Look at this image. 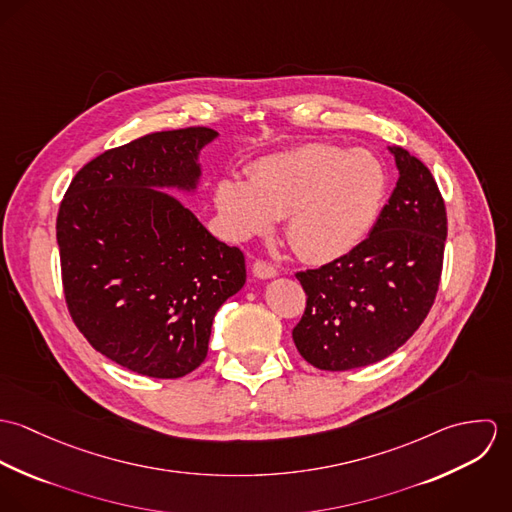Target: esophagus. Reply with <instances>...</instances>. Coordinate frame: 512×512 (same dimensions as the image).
<instances>
[{
	"instance_id": "1",
	"label": "esophagus",
	"mask_w": 512,
	"mask_h": 512,
	"mask_svg": "<svg viewBox=\"0 0 512 512\" xmlns=\"http://www.w3.org/2000/svg\"><path fill=\"white\" fill-rule=\"evenodd\" d=\"M252 276L258 278V280H272V278L278 276V270L274 266H270L268 262H264V260H256L252 264Z\"/></svg>"
}]
</instances>
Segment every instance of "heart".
<instances>
[{"label":"heart","mask_w":512,"mask_h":512,"mask_svg":"<svg viewBox=\"0 0 512 512\" xmlns=\"http://www.w3.org/2000/svg\"><path fill=\"white\" fill-rule=\"evenodd\" d=\"M386 195L382 163L365 149L307 144L258 159L248 181L220 179L213 191L234 240L268 234L286 219V236L307 262H331L357 248Z\"/></svg>","instance_id":"b5f03b06"}]
</instances>
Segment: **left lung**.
<instances>
[{
    "label": "left lung",
    "mask_w": 512,
    "mask_h": 512,
    "mask_svg": "<svg viewBox=\"0 0 512 512\" xmlns=\"http://www.w3.org/2000/svg\"><path fill=\"white\" fill-rule=\"evenodd\" d=\"M388 151L398 181L368 238L339 260L295 276L307 305L293 327V343L319 370L386 359L416 333L436 299L445 205L418 157L398 146Z\"/></svg>",
    "instance_id": "left-lung-1"
}]
</instances>
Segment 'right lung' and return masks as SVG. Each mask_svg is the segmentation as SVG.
Returning <instances> with one entry per match:
<instances>
[{"label": "right lung", "instance_id": "1", "mask_svg": "<svg viewBox=\"0 0 512 512\" xmlns=\"http://www.w3.org/2000/svg\"><path fill=\"white\" fill-rule=\"evenodd\" d=\"M219 132L149 134L76 175L57 217L69 311L88 343L132 372L179 378L207 359L213 317L246 282L244 256L171 193L197 195Z\"/></svg>", "mask_w": 512, "mask_h": 512}]
</instances>
